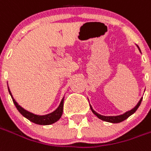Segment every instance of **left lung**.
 Listing matches in <instances>:
<instances>
[{
    "mask_svg": "<svg viewBox=\"0 0 151 151\" xmlns=\"http://www.w3.org/2000/svg\"><path fill=\"white\" fill-rule=\"evenodd\" d=\"M138 47V46H137ZM138 49H139V47H138ZM139 50L141 51V50L139 49ZM142 98H141V100L139 101V102L137 103V105L135 106L134 108L132 109L131 110L129 111H127L126 113H124L123 114H121V115H118V116H104V115H101V114H99L98 113H96L95 110H94L92 107L90 105L91 109V111L95 115H96L98 119H100L103 120V121H105V122H109V123H121V122H123L125 119H127V118L131 116L132 114H134L136 111H137V109H138V107L140 106L141 105V103H142Z\"/></svg>",
    "mask_w": 151,
    "mask_h": 151,
    "instance_id": "obj_1",
    "label": "left lung"
}]
</instances>
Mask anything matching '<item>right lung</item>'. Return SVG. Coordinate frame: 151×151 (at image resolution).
<instances>
[{
    "instance_id": "obj_1",
    "label": "right lung",
    "mask_w": 151,
    "mask_h": 151,
    "mask_svg": "<svg viewBox=\"0 0 151 151\" xmlns=\"http://www.w3.org/2000/svg\"><path fill=\"white\" fill-rule=\"evenodd\" d=\"M8 90H9V94H10V96L12 97L14 104L16 106L19 112L24 117H25L26 119H28L29 121L32 122V123H36V124H39V125H50V124H52V123L57 122L58 120L60 119L61 116H62L63 109H64V98L62 99L59 107L54 112L48 114H46V115H37V114H32V113L24 109V108H22L13 98L12 94H11L9 89V86H8Z\"/></svg>"
}]
</instances>
